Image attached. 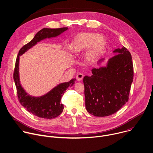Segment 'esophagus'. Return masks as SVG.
I'll use <instances>...</instances> for the list:
<instances>
[{"label":"esophagus","instance_id":"1","mask_svg":"<svg viewBox=\"0 0 153 153\" xmlns=\"http://www.w3.org/2000/svg\"><path fill=\"white\" fill-rule=\"evenodd\" d=\"M84 78V75L82 74H78L77 75H76V79L78 81H81Z\"/></svg>","mask_w":153,"mask_h":153}]
</instances>
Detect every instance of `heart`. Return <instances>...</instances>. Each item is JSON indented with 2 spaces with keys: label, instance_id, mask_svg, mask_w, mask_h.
<instances>
[{
  "label": "heart",
  "instance_id": "heart-1",
  "mask_svg": "<svg viewBox=\"0 0 153 153\" xmlns=\"http://www.w3.org/2000/svg\"><path fill=\"white\" fill-rule=\"evenodd\" d=\"M105 44V38L95 33L83 32L78 35L71 45V52L78 54L90 47L88 57L93 59L100 52Z\"/></svg>",
  "mask_w": 153,
  "mask_h": 153
}]
</instances>
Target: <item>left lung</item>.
Wrapping results in <instances>:
<instances>
[{"label":"left lung","instance_id":"8db88e82","mask_svg":"<svg viewBox=\"0 0 153 153\" xmlns=\"http://www.w3.org/2000/svg\"><path fill=\"white\" fill-rule=\"evenodd\" d=\"M114 52L119 53L107 67L93 69V75L83 79L86 109L96 117L117 112L128 100L134 75L131 55L124 47Z\"/></svg>","mask_w":153,"mask_h":153}]
</instances>
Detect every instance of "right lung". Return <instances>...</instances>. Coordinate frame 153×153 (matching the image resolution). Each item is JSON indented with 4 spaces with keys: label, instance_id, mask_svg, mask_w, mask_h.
Returning <instances> with one entry per match:
<instances>
[{
    "label": "right lung",
    "instance_id": "obj_1",
    "mask_svg": "<svg viewBox=\"0 0 153 153\" xmlns=\"http://www.w3.org/2000/svg\"><path fill=\"white\" fill-rule=\"evenodd\" d=\"M67 29L68 27L42 29L36 34L30 42L22 47L16 59L13 77L17 88L18 99L22 105L23 106L27 111L40 118L52 119L61 114L64 108L63 105L60 102L62 96H63L65 91L69 87H72L75 84V79L74 78L69 82L59 84L48 93L40 97H34L29 96L22 88L19 81V56L41 40L46 38L57 36Z\"/></svg>",
    "mask_w": 153,
    "mask_h": 153
}]
</instances>
